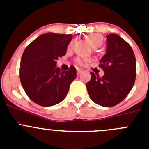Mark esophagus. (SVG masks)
Segmentation results:
<instances>
[{
	"instance_id": "34e87169",
	"label": "esophagus",
	"mask_w": 149,
	"mask_h": 149,
	"mask_svg": "<svg viewBox=\"0 0 149 149\" xmlns=\"http://www.w3.org/2000/svg\"><path fill=\"white\" fill-rule=\"evenodd\" d=\"M83 72V69H81V68H77V74H80L81 73V72Z\"/></svg>"
}]
</instances>
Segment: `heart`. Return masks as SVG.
<instances>
[{
	"label": "heart",
	"instance_id": "heart-1",
	"mask_svg": "<svg viewBox=\"0 0 149 149\" xmlns=\"http://www.w3.org/2000/svg\"><path fill=\"white\" fill-rule=\"evenodd\" d=\"M86 39L90 43L91 46L93 48H98L101 47V45L103 44V37L102 36L100 35L98 33H93L89 34L86 36ZM74 46V41H71L70 43L68 45V49H72ZM75 63L79 65H83L85 63L89 62V59H85V58H81V57H77L75 59Z\"/></svg>",
	"mask_w": 149,
	"mask_h": 149
}]
</instances>
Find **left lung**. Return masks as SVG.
I'll return each mask as SVG.
<instances>
[{
    "instance_id": "left-lung-1",
    "label": "left lung",
    "mask_w": 149,
    "mask_h": 149,
    "mask_svg": "<svg viewBox=\"0 0 149 149\" xmlns=\"http://www.w3.org/2000/svg\"><path fill=\"white\" fill-rule=\"evenodd\" d=\"M107 53L99 67L104 72L100 77L90 72L86 89L91 100L100 106L113 107L127 97L136 79V59L131 45L117 34L107 36Z\"/></svg>"
}]
</instances>
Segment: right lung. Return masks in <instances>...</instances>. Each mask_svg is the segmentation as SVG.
I'll return each instance as SVG.
<instances>
[{
	"label": "right lung",
	"instance_id": "add662e5",
	"mask_svg": "<svg viewBox=\"0 0 149 149\" xmlns=\"http://www.w3.org/2000/svg\"><path fill=\"white\" fill-rule=\"evenodd\" d=\"M72 34L44 33L27 46L21 60V84L29 98L42 107L57 104L66 97L75 79V67L56 68V60L66 53Z\"/></svg>",
	"mask_w": 149,
	"mask_h": 149
}]
</instances>
